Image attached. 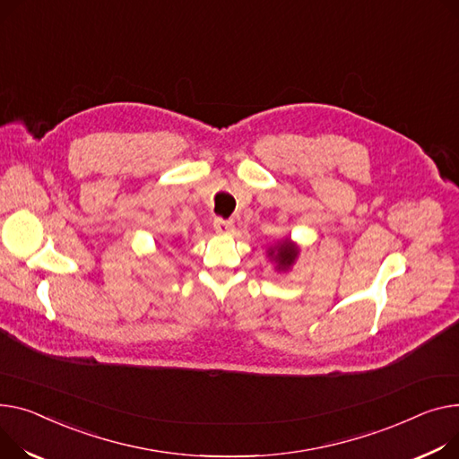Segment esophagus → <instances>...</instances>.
I'll list each match as a JSON object with an SVG mask.
<instances>
[{
  "label": "esophagus",
  "mask_w": 459,
  "mask_h": 459,
  "mask_svg": "<svg viewBox=\"0 0 459 459\" xmlns=\"http://www.w3.org/2000/svg\"><path fill=\"white\" fill-rule=\"evenodd\" d=\"M213 229H216L218 234L227 236V234H230L234 230V223L232 221H225L221 218H216V220H213Z\"/></svg>",
  "instance_id": "1"
}]
</instances>
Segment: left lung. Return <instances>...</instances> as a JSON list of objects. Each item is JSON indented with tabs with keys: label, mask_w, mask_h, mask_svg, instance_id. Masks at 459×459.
Returning <instances> with one entry per match:
<instances>
[{
	"label": "left lung",
	"mask_w": 459,
	"mask_h": 459,
	"mask_svg": "<svg viewBox=\"0 0 459 459\" xmlns=\"http://www.w3.org/2000/svg\"><path fill=\"white\" fill-rule=\"evenodd\" d=\"M265 255H267L269 262L274 264V271L288 273L295 265V262L300 255V246L291 238H282L274 243V246H269Z\"/></svg>",
	"instance_id": "1"
}]
</instances>
